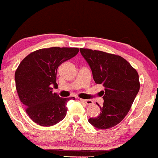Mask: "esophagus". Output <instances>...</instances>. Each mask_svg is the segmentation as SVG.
<instances>
[{
  "instance_id": "obj_1",
  "label": "esophagus",
  "mask_w": 158,
  "mask_h": 158,
  "mask_svg": "<svg viewBox=\"0 0 158 158\" xmlns=\"http://www.w3.org/2000/svg\"><path fill=\"white\" fill-rule=\"evenodd\" d=\"M79 100L80 101V102H83V103H85V104H87V105H91V104H94V102L90 99H82V98H79Z\"/></svg>"
}]
</instances>
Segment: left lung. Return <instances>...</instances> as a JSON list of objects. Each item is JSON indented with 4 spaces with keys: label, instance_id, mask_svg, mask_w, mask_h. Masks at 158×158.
I'll list each match as a JSON object with an SVG mask.
<instances>
[{
    "label": "left lung",
    "instance_id": "left-lung-1",
    "mask_svg": "<svg viewBox=\"0 0 158 158\" xmlns=\"http://www.w3.org/2000/svg\"><path fill=\"white\" fill-rule=\"evenodd\" d=\"M93 73L96 84L102 85L103 105L98 116L89 123L100 130L116 126L124 118L140 89L138 72L124 58L104 51L80 48Z\"/></svg>",
    "mask_w": 158,
    "mask_h": 158
}]
</instances>
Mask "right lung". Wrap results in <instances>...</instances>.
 I'll use <instances>...</instances> for the list:
<instances>
[{
  "label": "right lung",
  "instance_id": "add662e5",
  "mask_svg": "<svg viewBox=\"0 0 158 158\" xmlns=\"http://www.w3.org/2000/svg\"><path fill=\"white\" fill-rule=\"evenodd\" d=\"M78 48L51 47L33 51L21 61L15 74V86L25 110L34 122L51 127L63 120L68 102L53 93L57 87L56 73L62 62L78 54Z\"/></svg>",
  "mask_w": 158,
  "mask_h": 158
}]
</instances>
